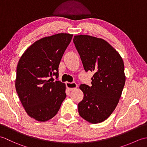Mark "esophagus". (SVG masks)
Returning <instances> with one entry per match:
<instances>
[{"instance_id": "esophagus-1", "label": "esophagus", "mask_w": 147, "mask_h": 147, "mask_svg": "<svg viewBox=\"0 0 147 147\" xmlns=\"http://www.w3.org/2000/svg\"><path fill=\"white\" fill-rule=\"evenodd\" d=\"M65 85H66V86L67 89L69 90V91H71V90H73L74 89H76L77 87H78V85L76 83H69V82H67L66 83H65Z\"/></svg>"}]
</instances>
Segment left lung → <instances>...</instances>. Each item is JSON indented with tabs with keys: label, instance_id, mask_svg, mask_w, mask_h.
I'll list each match as a JSON object with an SVG mask.
<instances>
[{
	"label": "left lung",
	"instance_id": "obj_1",
	"mask_svg": "<svg viewBox=\"0 0 147 147\" xmlns=\"http://www.w3.org/2000/svg\"><path fill=\"white\" fill-rule=\"evenodd\" d=\"M73 42L85 71L94 73L91 86H80L84 97L78 106L79 114L90 123H100L110 116L121 96L126 81L123 59L102 38L81 35Z\"/></svg>",
	"mask_w": 147,
	"mask_h": 147
}]
</instances>
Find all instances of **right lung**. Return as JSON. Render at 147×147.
<instances>
[{
	"label": "right lung",
	"instance_id": "add662e5",
	"mask_svg": "<svg viewBox=\"0 0 147 147\" xmlns=\"http://www.w3.org/2000/svg\"><path fill=\"white\" fill-rule=\"evenodd\" d=\"M72 37L58 33L37 40L19 61L16 90L28 115L36 121L54 117L66 97L65 84L54 82L52 76L57 80L59 64Z\"/></svg>",
	"mask_w": 147,
	"mask_h": 147
}]
</instances>
